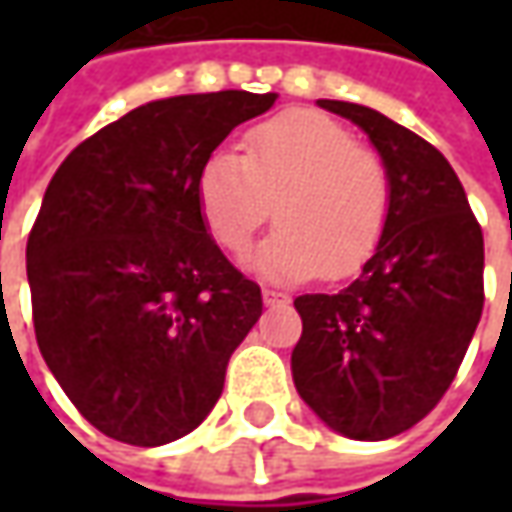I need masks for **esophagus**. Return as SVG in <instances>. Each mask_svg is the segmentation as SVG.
I'll use <instances>...</instances> for the list:
<instances>
[{
    "label": "esophagus",
    "instance_id": "1",
    "mask_svg": "<svg viewBox=\"0 0 512 512\" xmlns=\"http://www.w3.org/2000/svg\"><path fill=\"white\" fill-rule=\"evenodd\" d=\"M262 299H265L267 307H279L287 302L285 293H279V290H270V287H265V290H262Z\"/></svg>",
    "mask_w": 512,
    "mask_h": 512
}]
</instances>
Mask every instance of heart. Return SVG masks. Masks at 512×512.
<instances>
[{
    "mask_svg": "<svg viewBox=\"0 0 512 512\" xmlns=\"http://www.w3.org/2000/svg\"><path fill=\"white\" fill-rule=\"evenodd\" d=\"M207 233L242 256L273 210L279 230L253 265L276 282L322 270L344 279L370 259L390 219V173L353 133L313 110L273 116L245 136V156L216 150L196 176Z\"/></svg>",
    "mask_w": 512,
    "mask_h": 512,
    "instance_id": "heart-1",
    "label": "heart"
}]
</instances>
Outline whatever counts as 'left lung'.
Listing matches in <instances>:
<instances>
[{"instance_id":"obj_1","label":"left lung","mask_w":512,"mask_h":512,"mask_svg":"<svg viewBox=\"0 0 512 512\" xmlns=\"http://www.w3.org/2000/svg\"><path fill=\"white\" fill-rule=\"evenodd\" d=\"M319 108L367 133L393 202L359 279L293 302L302 316L293 384L330 430L382 442L422 422L456 379L482 319V227L450 162L422 136L353 102Z\"/></svg>"}]
</instances>
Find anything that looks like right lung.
<instances>
[{"instance_id": "1", "label": "right lung", "mask_w": 512, "mask_h": 512, "mask_svg": "<svg viewBox=\"0 0 512 512\" xmlns=\"http://www.w3.org/2000/svg\"><path fill=\"white\" fill-rule=\"evenodd\" d=\"M276 93H187L130 110L53 173L28 236L42 359L116 442L159 447L219 402L262 290L210 239L196 176Z\"/></svg>"}]
</instances>
